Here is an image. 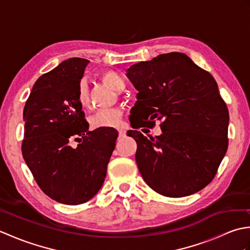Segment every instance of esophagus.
<instances>
[{"label":"esophagus","mask_w":250,"mask_h":250,"mask_svg":"<svg viewBox=\"0 0 250 250\" xmlns=\"http://www.w3.org/2000/svg\"><path fill=\"white\" fill-rule=\"evenodd\" d=\"M118 134H119V137H124L125 135V129H118Z\"/></svg>","instance_id":"obj_1"}]
</instances>
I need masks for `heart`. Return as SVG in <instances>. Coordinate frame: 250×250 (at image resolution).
Here are the masks:
<instances>
[{
	"mask_svg": "<svg viewBox=\"0 0 250 250\" xmlns=\"http://www.w3.org/2000/svg\"><path fill=\"white\" fill-rule=\"evenodd\" d=\"M102 81L115 91H122L125 88V81L119 73L107 70L101 74ZM77 101L83 108L89 106V94L88 87L83 82L78 87ZM121 111L117 108L100 109L90 116L89 124L92 129H104V128H117L121 125Z\"/></svg>",
	"mask_w": 250,
	"mask_h": 250,
	"instance_id": "obj_1",
	"label": "heart"
}]
</instances>
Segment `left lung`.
<instances>
[{
  "mask_svg": "<svg viewBox=\"0 0 250 250\" xmlns=\"http://www.w3.org/2000/svg\"><path fill=\"white\" fill-rule=\"evenodd\" d=\"M137 89L131 110L137 144L136 164L145 183L159 194L182 198L206 187L228 149L229 110L210 74L182 52L142 61L126 71ZM132 120H130V118ZM161 120L155 139L136 129Z\"/></svg>",
  "mask_w": 250,
  "mask_h": 250,
  "instance_id": "1",
  "label": "left lung"
}]
</instances>
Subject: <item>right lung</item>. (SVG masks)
I'll return each mask as SVG.
<instances>
[{"label":"right lung","mask_w":250,"mask_h":250,"mask_svg":"<svg viewBox=\"0 0 250 250\" xmlns=\"http://www.w3.org/2000/svg\"><path fill=\"white\" fill-rule=\"evenodd\" d=\"M88 63L71 58L42 75L23 109L26 166L46 195L67 205L86 203L98 193L118 137L114 128L89 131L77 101Z\"/></svg>","instance_id":"add662e5"}]
</instances>
